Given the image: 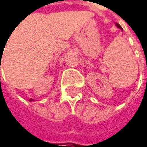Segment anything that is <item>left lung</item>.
Wrapping results in <instances>:
<instances>
[{
    "instance_id": "8db88e82",
    "label": "left lung",
    "mask_w": 147,
    "mask_h": 147,
    "mask_svg": "<svg viewBox=\"0 0 147 147\" xmlns=\"http://www.w3.org/2000/svg\"><path fill=\"white\" fill-rule=\"evenodd\" d=\"M116 25H117V28H119V29H121V30H122V27H121L118 24H116Z\"/></svg>"
}]
</instances>
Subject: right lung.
<instances>
[{"label":"right lung","instance_id":"right-lung-1","mask_svg":"<svg viewBox=\"0 0 147 147\" xmlns=\"http://www.w3.org/2000/svg\"><path fill=\"white\" fill-rule=\"evenodd\" d=\"M33 100H32V99H30V101H33Z\"/></svg>","mask_w":147,"mask_h":147}]
</instances>
